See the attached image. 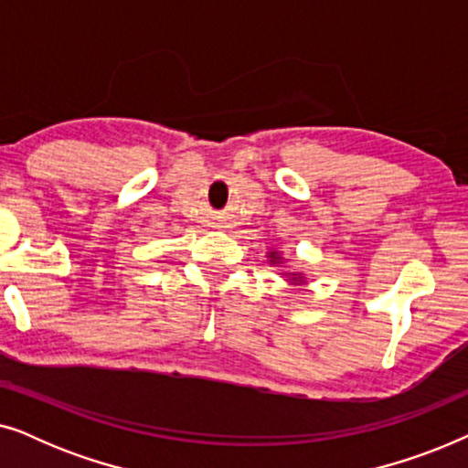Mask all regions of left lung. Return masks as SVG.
Listing matches in <instances>:
<instances>
[{
  "instance_id": "8db88e82",
  "label": "left lung",
  "mask_w": 468,
  "mask_h": 468,
  "mask_svg": "<svg viewBox=\"0 0 468 468\" xmlns=\"http://www.w3.org/2000/svg\"><path fill=\"white\" fill-rule=\"evenodd\" d=\"M266 258H268V264L277 268V271H281L279 274L283 277V281H287V283H290V285H306V274L300 272V271H290V266H287V260L283 258V251H279V249H268Z\"/></svg>"
}]
</instances>
